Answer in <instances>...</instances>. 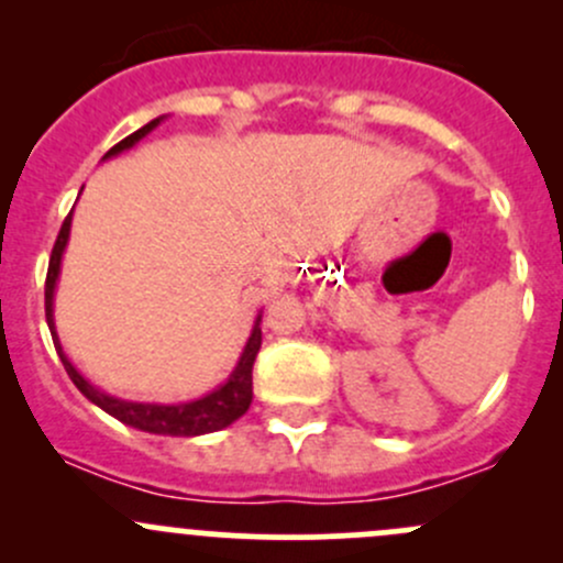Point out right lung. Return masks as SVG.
Wrapping results in <instances>:
<instances>
[{
    "mask_svg": "<svg viewBox=\"0 0 563 563\" xmlns=\"http://www.w3.org/2000/svg\"><path fill=\"white\" fill-rule=\"evenodd\" d=\"M166 117L152 119L150 124L139 128L135 133H130L128 139L119 141L117 146L106 152V157L119 155V152L130 150L133 144H139L146 133L157 128ZM103 157V161H106ZM70 220L73 212L67 214L65 223H62L59 236H56L54 250H51V261H48V275H45V321H48L51 338H54L56 354H59L62 365H65L67 376L70 382L76 384L78 391H81L87 400H92L95 406L103 408L106 413L117 417L119 422L130 424L135 430H144V433H157V435H203V433H214V430L229 428L231 422L242 417L247 411L250 402H253V362L255 354L261 349V316L255 318L253 332H250L245 351H242L240 362H236L234 373L229 376V382L220 384L218 389L209 391V395L198 397V400L190 402H176V406H166V402H133V400H122V397H111L106 391H100L98 387L87 382L81 373L73 367V362L67 360V354L62 351L59 334H56L54 327V288L56 280H59V266H62V253H65L67 240H70Z\"/></svg>",
    "mask_w": 563,
    "mask_h": 563,
    "instance_id": "1",
    "label": "right lung"
}]
</instances>
